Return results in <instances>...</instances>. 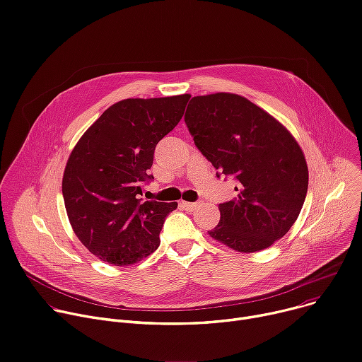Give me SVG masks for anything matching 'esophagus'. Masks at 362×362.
<instances>
[{"mask_svg":"<svg viewBox=\"0 0 362 362\" xmlns=\"http://www.w3.org/2000/svg\"><path fill=\"white\" fill-rule=\"evenodd\" d=\"M180 205H182L186 211L192 212V211H194V209H198V208L202 205V202H182Z\"/></svg>","mask_w":362,"mask_h":362,"instance_id":"esophagus-1","label":"esophagus"}]
</instances>
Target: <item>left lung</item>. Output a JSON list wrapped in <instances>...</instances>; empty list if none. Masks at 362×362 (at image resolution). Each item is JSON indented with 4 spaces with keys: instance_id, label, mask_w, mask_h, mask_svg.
I'll return each instance as SVG.
<instances>
[{
    "instance_id": "left-lung-1",
    "label": "left lung",
    "mask_w": 362,
    "mask_h": 362,
    "mask_svg": "<svg viewBox=\"0 0 362 362\" xmlns=\"http://www.w3.org/2000/svg\"><path fill=\"white\" fill-rule=\"evenodd\" d=\"M185 122L212 166L238 182L235 198L219 204L221 219L209 235L240 252L284 237L309 182L305 154L287 128L247 98L226 92L193 96Z\"/></svg>"
}]
</instances>
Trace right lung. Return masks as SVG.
<instances>
[{
	"instance_id": "obj_1",
	"label": "right lung",
	"mask_w": 362,
	"mask_h": 362,
	"mask_svg": "<svg viewBox=\"0 0 362 362\" xmlns=\"http://www.w3.org/2000/svg\"><path fill=\"white\" fill-rule=\"evenodd\" d=\"M190 95L128 98L111 105L81 137L63 173L62 192L81 243L100 259L129 266L160 245L176 202L143 201L157 143L182 119Z\"/></svg>"
}]
</instances>
